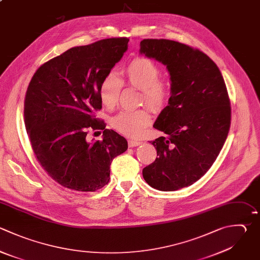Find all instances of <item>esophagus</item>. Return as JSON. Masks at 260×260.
<instances>
[{
  "mask_svg": "<svg viewBox=\"0 0 260 260\" xmlns=\"http://www.w3.org/2000/svg\"><path fill=\"white\" fill-rule=\"evenodd\" d=\"M142 142L139 141V140H134V139H129L128 140V145L129 147H135V146H138L140 145Z\"/></svg>",
  "mask_w": 260,
  "mask_h": 260,
  "instance_id": "1",
  "label": "esophagus"
}]
</instances>
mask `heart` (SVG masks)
<instances>
[{"label":"heart","mask_w":260,"mask_h":260,"mask_svg":"<svg viewBox=\"0 0 260 260\" xmlns=\"http://www.w3.org/2000/svg\"><path fill=\"white\" fill-rule=\"evenodd\" d=\"M160 68L151 60L143 57L132 60L123 70V80L115 73H109L100 85V98L109 109L114 108L123 87V83L142 91V100L152 109H161L169 100L171 84L159 78ZM151 117L145 110L122 111L112 120V126L120 133L138 136L149 125Z\"/></svg>","instance_id":"heart-1"}]
</instances>
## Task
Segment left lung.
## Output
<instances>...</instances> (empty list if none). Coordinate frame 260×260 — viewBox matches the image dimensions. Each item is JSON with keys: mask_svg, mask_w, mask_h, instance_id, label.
Returning <instances> with one entry per match:
<instances>
[{"mask_svg": "<svg viewBox=\"0 0 260 260\" xmlns=\"http://www.w3.org/2000/svg\"><path fill=\"white\" fill-rule=\"evenodd\" d=\"M140 54L167 66L171 96L153 127L157 157L142 171L160 191L192 185L212 166L226 139L231 106L221 73L204 53L170 40H143Z\"/></svg>", "mask_w": 260, "mask_h": 260, "instance_id": "8db88e82", "label": "left lung"}]
</instances>
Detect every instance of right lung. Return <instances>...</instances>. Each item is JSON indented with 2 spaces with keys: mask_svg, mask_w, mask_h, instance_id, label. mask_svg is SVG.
Instances as JSON below:
<instances>
[{
  "mask_svg": "<svg viewBox=\"0 0 260 260\" xmlns=\"http://www.w3.org/2000/svg\"><path fill=\"white\" fill-rule=\"evenodd\" d=\"M128 42L114 38L72 48L42 65L30 80L24 100L27 135L44 170L66 188H103L111 162L128 148L123 136L94 117L102 109L100 85ZM90 129H104L103 139L89 142Z\"/></svg>",
  "mask_w": 260,
  "mask_h": 260,
  "instance_id": "obj_1",
  "label": "right lung"
}]
</instances>
